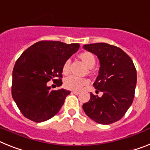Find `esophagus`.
I'll list each match as a JSON object with an SVG mask.
<instances>
[{
	"instance_id": "34e87169",
	"label": "esophagus",
	"mask_w": 150,
	"mask_h": 150,
	"mask_svg": "<svg viewBox=\"0 0 150 150\" xmlns=\"http://www.w3.org/2000/svg\"><path fill=\"white\" fill-rule=\"evenodd\" d=\"M72 93L76 95H78L79 93H80V92H79V91H77V90H72Z\"/></svg>"
}]
</instances>
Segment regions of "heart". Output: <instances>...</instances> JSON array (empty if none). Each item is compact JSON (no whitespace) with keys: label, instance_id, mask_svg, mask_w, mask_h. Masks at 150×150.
<instances>
[{"label":"heart","instance_id":"1","mask_svg":"<svg viewBox=\"0 0 150 150\" xmlns=\"http://www.w3.org/2000/svg\"><path fill=\"white\" fill-rule=\"evenodd\" d=\"M80 58L83 60L84 64H86V66L88 68H92L94 67L96 64V58L94 55L88 51H84L80 54ZM70 60H67L64 62L62 67V72L64 74H67L70 72ZM89 73H91L90 69L89 70ZM89 80L86 78H81L78 76H69L64 80V86L65 87L70 90H80L82 89L83 86L88 83Z\"/></svg>","mask_w":150,"mask_h":150}]
</instances>
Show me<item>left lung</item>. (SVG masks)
Wrapping results in <instances>:
<instances>
[{"label":"left lung","mask_w":150,"mask_h":150,"mask_svg":"<svg viewBox=\"0 0 150 150\" xmlns=\"http://www.w3.org/2000/svg\"><path fill=\"white\" fill-rule=\"evenodd\" d=\"M83 48L97 56L99 75L93 83L102 96L90 93L83 105L91 120L107 125L120 120L133 103L137 85V70L133 60L120 48L106 43L85 44ZM96 92V93H97Z\"/></svg>","instance_id":"obj_1"}]
</instances>
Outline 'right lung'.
I'll list each match as a JSON object with an SVG mask.
<instances>
[{"instance_id": "add662e5", "label": "right lung", "mask_w": 150, "mask_h": 150, "mask_svg": "<svg viewBox=\"0 0 150 150\" xmlns=\"http://www.w3.org/2000/svg\"><path fill=\"white\" fill-rule=\"evenodd\" d=\"M79 44L42 40L28 47L16 61L12 74L11 93L22 114L36 122L55 116L70 91L50 90L47 83L62 85V67L75 54ZM58 77L57 80L54 78Z\"/></svg>"}]
</instances>
